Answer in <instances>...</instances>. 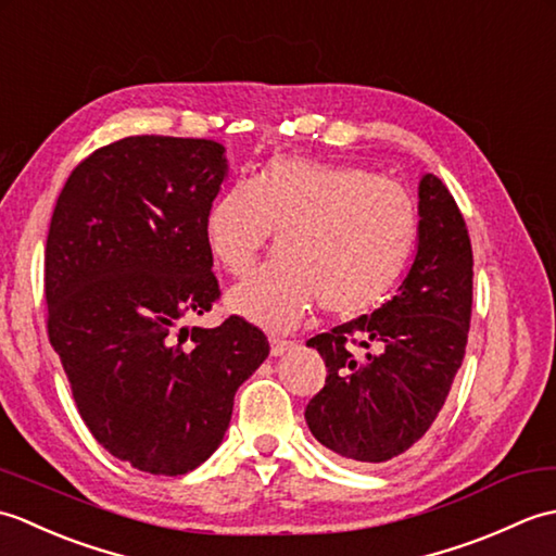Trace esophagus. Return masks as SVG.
I'll return each mask as SVG.
<instances>
[{
    "label": "esophagus",
    "mask_w": 556,
    "mask_h": 556,
    "mask_svg": "<svg viewBox=\"0 0 556 556\" xmlns=\"http://www.w3.org/2000/svg\"><path fill=\"white\" fill-rule=\"evenodd\" d=\"M291 346H293V341H289V339L269 337V349H271V356H281V353L289 351Z\"/></svg>",
    "instance_id": "obj_1"
}]
</instances>
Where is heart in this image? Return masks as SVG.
<instances>
[{
	"label": "heart",
	"instance_id": "b5f03b06",
	"mask_svg": "<svg viewBox=\"0 0 556 556\" xmlns=\"http://www.w3.org/2000/svg\"><path fill=\"white\" fill-rule=\"evenodd\" d=\"M279 231L281 255L229 291L248 320L291 329L315 303L351 317L380 303L416 251L420 215L404 186L353 164L271 157L255 181H236L205 219L212 257L233 277Z\"/></svg>",
	"mask_w": 556,
	"mask_h": 556
}]
</instances>
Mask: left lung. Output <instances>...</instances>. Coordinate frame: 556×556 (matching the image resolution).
<instances>
[{
	"label": "left lung",
	"mask_w": 556,
	"mask_h": 556,
	"mask_svg": "<svg viewBox=\"0 0 556 556\" xmlns=\"http://www.w3.org/2000/svg\"><path fill=\"white\" fill-rule=\"evenodd\" d=\"M418 253L392 301L308 339L327 365L305 406L315 440L356 464H382L430 430L464 363L473 248L454 195L425 174ZM361 345V357L352 351Z\"/></svg>",
	"instance_id": "obj_1"
}]
</instances>
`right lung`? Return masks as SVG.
I'll list each match as a JSON object with an SVG mask.
<instances>
[{
    "instance_id": "add662e5",
    "label": "right lung",
    "mask_w": 556,
    "mask_h": 556,
    "mask_svg": "<svg viewBox=\"0 0 556 556\" xmlns=\"http://www.w3.org/2000/svg\"><path fill=\"white\" fill-rule=\"evenodd\" d=\"M227 174L205 138L128 136L71 172L45 248L47 337L92 437L152 476L219 446L269 341L231 315L186 327L222 291L205 236Z\"/></svg>"
}]
</instances>
